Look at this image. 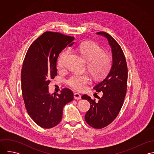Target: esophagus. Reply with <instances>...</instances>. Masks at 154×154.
Here are the masks:
<instances>
[{
  "label": "esophagus",
  "instance_id": "34e87169",
  "mask_svg": "<svg viewBox=\"0 0 154 154\" xmlns=\"http://www.w3.org/2000/svg\"><path fill=\"white\" fill-rule=\"evenodd\" d=\"M74 98L75 100H80V99H81V95L78 93H75L74 94Z\"/></svg>",
  "mask_w": 154,
  "mask_h": 154
}]
</instances>
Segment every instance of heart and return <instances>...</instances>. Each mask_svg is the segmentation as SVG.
Instances as JSON below:
<instances>
[{"mask_svg":"<svg viewBox=\"0 0 154 154\" xmlns=\"http://www.w3.org/2000/svg\"><path fill=\"white\" fill-rule=\"evenodd\" d=\"M78 50L82 57L87 62V67L92 78L96 81L104 78L110 72L112 62L110 57L105 54L104 50L95 43L88 42L81 44ZM69 51H63L58 59V66L63 65ZM91 81L88 73L75 74L67 81L68 85L75 89L82 91Z\"/></svg>","mask_w":154,"mask_h":154,"instance_id":"heart-1","label":"heart"}]
</instances>
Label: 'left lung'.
<instances>
[{
  "label": "left lung",
  "mask_w": 154,
  "mask_h": 154,
  "mask_svg": "<svg viewBox=\"0 0 154 154\" xmlns=\"http://www.w3.org/2000/svg\"><path fill=\"white\" fill-rule=\"evenodd\" d=\"M97 34L104 35L109 41L112 54V65L108 75L94 87L97 92L103 94L101 97L97 95L98 101L85 94L82 98L88 100L91 104L85 116L86 122L98 129L112 123L121 110L127 92L128 70L124 53L119 43L106 32H98Z\"/></svg>",
  "instance_id": "1"
}]
</instances>
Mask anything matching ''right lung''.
<instances>
[{"mask_svg": "<svg viewBox=\"0 0 154 154\" xmlns=\"http://www.w3.org/2000/svg\"><path fill=\"white\" fill-rule=\"evenodd\" d=\"M73 37L46 31L29 47L23 62L21 90L25 109L33 121L44 129L57 126L63 109L73 100V92L63 88L60 94L48 92L50 79L57 76L56 63L60 53L74 43Z\"/></svg>", "mask_w": 154, "mask_h": 154, "instance_id": "1", "label": "right lung"}]
</instances>
